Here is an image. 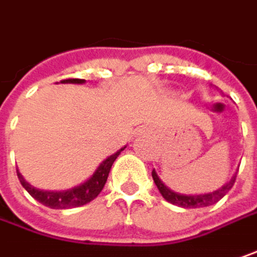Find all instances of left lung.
Wrapping results in <instances>:
<instances>
[{
	"instance_id": "left-lung-1",
	"label": "left lung",
	"mask_w": 257,
	"mask_h": 257,
	"mask_svg": "<svg viewBox=\"0 0 257 257\" xmlns=\"http://www.w3.org/2000/svg\"><path fill=\"white\" fill-rule=\"evenodd\" d=\"M236 175H237V172L233 175V178L227 184H224L221 188H218L215 191H212V192L198 194V195H186V194L175 192L169 186L165 185L162 182L161 178L158 176V173H156L155 169L152 172L153 181H155V184L158 186L159 192L162 194V197L166 199L168 202H171L173 205H178V207H182V208H201V207H208V205H212V204L218 202L233 188L234 181H236Z\"/></svg>"
}]
</instances>
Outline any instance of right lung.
Returning <instances> with one entry per match:
<instances>
[{
    "instance_id": "right-lung-1",
    "label": "right lung",
    "mask_w": 257,
    "mask_h": 257,
    "mask_svg": "<svg viewBox=\"0 0 257 257\" xmlns=\"http://www.w3.org/2000/svg\"><path fill=\"white\" fill-rule=\"evenodd\" d=\"M62 84H84L85 79H63L60 81ZM125 149L121 148L117 150L114 155L108 156L105 161L99 163V166L95 169V172L92 173L85 182L81 185H76L71 189H65V191H45V189H39L36 186L30 185L23 175L17 169V176H19L20 182L23 188L32 195L36 201H39L40 204H43L49 208L53 210H65V208H75V207H81L88 202H91L92 199L98 197V194L102 191V188L107 182L108 173L111 171L112 163L118 158V155Z\"/></svg>"
}]
</instances>
